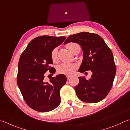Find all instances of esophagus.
Wrapping results in <instances>:
<instances>
[{
    "label": "esophagus",
    "instance_id": "obj_1",
    "mask_svg": "<svg viewBox=\"0 0 130 130\" xmlns=\"http://www.w3.org/2000/svg\"><path fill=\"white\" fill-rule=\"evenodd\" d=\"M71 77V76H69V75H67V80H70V78Z\"/></svg>",
    "mask_w": 130,
    "mask_h": 130
}]
</instances>
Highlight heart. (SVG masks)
Masks as SVG:
<instances>
[{"instance_id": "obj_1", "label": "heart", "mask_w": 130, "mask_h": 130, "mask_svg": "<svg viewBox=\"0 0 130 130\" xmlns=\"http://www.w3.org/2000/svg\"><path fill=\"white\" fill-rule=\"evenodd\" d=\"M80 47L79 45L76 43L70 42L67 44L66 47L72 53H74L77 47ZM58 49L57 48H55L53 50L51 54V59L54 62H57L58 61L57 56ZM77 68V65L75 63H61L57 67V71L58 73L61 74L71 75L74 72Z\"/></svg>"}]
</instances>
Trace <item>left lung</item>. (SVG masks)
<instances>
[{"label": "left lung", "mask_w": 130, "mask_h": 130, "mask_svg": "<svg viewBox=\"0 0 130 130\" xmlns=\"http://www.w3.org/2000/svg\"><path fill=\"white\" fill-rule=\"evenodd\" d=\"M70 42L79 43L83 51V62L78 71L90 70L92 72L89 80L79 77V83L75 87L78 98L87 103L102 101L110 90L116 73L111 50L103 39L94 33L83 31L71 35L64 44Z\"/></svg>", "instance_id": "8db88e82"}]
</instances>
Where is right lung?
<instances>
[{
    "label": "right lung",
    "mask_w": 130,
    "mask_h": 130,
    "mask_svg": "<svg viewBox=\"0 0 130 130\" xmlns=\"http://www.w3.org/2000/svg\"><path fill=\"white\" fill-rule=\"evenodd\" d=\"M66 37L42 36L31 40L21 54L18 64L17 83L24 100L28 106L36 111L47 112L59 105L60 90L67 82L63 74L45 81V72L51 74L55 69L51 54L54 48L60 45Z\"/></svg>",
    "instance_id": "obj_1"
}]
</instances>
